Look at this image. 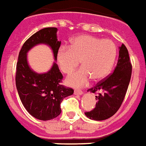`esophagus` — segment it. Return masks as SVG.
<instances>
[{"instance_id":"1","label":"esophagus","mask_w":146,"mask_h":146,"mask_svg":"<svg viewBox=\"0 0 146 146\" xmlns=\"http://www.w3.org/2000/svg\"><path fill=\"white\" fill-rule=\"evenodd\" d=\"M74 94L75 95H82L83 94V92L82 91V90H75V91H74Z\"/></svg>"}]
</instances>
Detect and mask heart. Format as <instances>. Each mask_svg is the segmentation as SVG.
<instances>
[{"label": "heart", "instance_id": "obj_1", "mask_svg": "<svg viewBox=\"0 0 146 146\" xmlns=\"http://www.w3.org/2000/svg\"><path fill=\"white\" fill-rule=\"evenodd\" d=\"M116 56V47L109 39H101L92 35H80L72 39L70 47L58 49L56 60L64 73L69 74L79 65L82 68L71 73L67 83L74 87L88 84L90 78L94 82L104 79L111 71Z\"/></svg>", "mask_w": 146, "mask_h": 146}]
</instances>
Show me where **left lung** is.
<instances>
[{
	"label": "left lung",
	"instance_id": "1",
	"mask_svg": "<svg viewBox=\"0 0 146 146\" xmlns=\"http://www.w3.org/2000/svg\"><path fill=\"white\" fill-rule=\"evenodd\" d=\"M131 71L132 65L127 48L122 44L113 73L88 90V91L97 94V103L92 111L85 112L86 117L94 120H104L119 110L127 90Z\"/></svg>",
	"mask_w": 146,
	"mask_h": 146
}]
</instances>
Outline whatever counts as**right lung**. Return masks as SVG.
<instances>
[{"label": "right lung", "instance_id": "1", "mask_svg": "<svg viewBox=\"0 0 146 146\" xmlns=\"http://www.w3.org/2000/svg\"><path fill=\"white\" fill-rule=\"evenodd\" d=\"M56 33L57 28L46 27L30 37L22 46L16 64L15 85L22 104L32 116L40 120L57 117L61 112L60 104L64 98L74 93L73 89L60 85L63 75L56 62L49 71L42 74L33 71L27 62L28 51L39 44L48 45L56 60L61 44Z\"/></svg>", "mask_w": 146, "mask_h": 146}]
</instances>
